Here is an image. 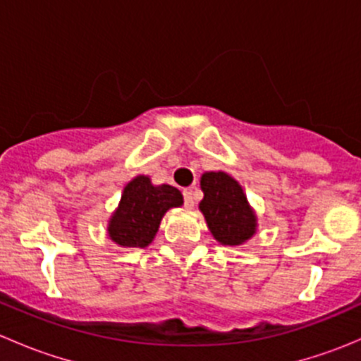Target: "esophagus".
Segmentation results:
<instances>
[{
  "label": "esophagus",
  "mask_w": 361,
  "mask_h": 361,
  "mask_svg": "<svg viewBox=\"0 0 361 361\" xmlns=\"http://www.w3.org/2000/svg\"><path fill=\"white\" fill-rule=\"evenodd\" d=\"M183 199H185V206H187V207H194L195 199H194V192H192L190 188L183 190Z\"/></svg>",
  "instance_id": "34e87169"
}]
</instances>
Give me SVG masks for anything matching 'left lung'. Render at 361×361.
<instances>
[{
    "label": "left lung",
    "mask_w": 361,
    "mask_h": 361,
    "mask_svg": "<svg viewBox=\"0 0 361 361\" xmlns=\"http://www.w3.org/2000/svg\"><path fill=\"white\" fill-rule=\"evenodd\" d=\"M201 188L204 199L199 207L216 241L238 246L255 234L257 218L234 178L225 173H204Z\"/></svg>",
    "instance_id": "left-lung-1"
}]
</instances>
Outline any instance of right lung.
Listing matches in <instances>:
<instances>
[{"instance_id":"obj_1","label":"right lung","mask_w":361,"mask_h":361,"mask_svg":"<svg viewBox=\"0 0 361 361\" xmlns=\"http://www.w3.org/2000/svg\"><path fill=\"white\" fill-rule=\"evenodd\" d=\"M183 204V195L171 185L154 187L150 178L137 176L123 188L118 209L110 220V238L126 248H145L154 241L160 220L169 207Z\"/></svg>"}]
</instances>
